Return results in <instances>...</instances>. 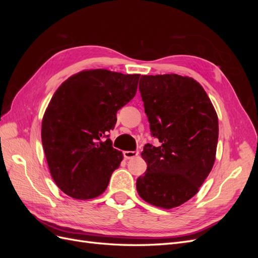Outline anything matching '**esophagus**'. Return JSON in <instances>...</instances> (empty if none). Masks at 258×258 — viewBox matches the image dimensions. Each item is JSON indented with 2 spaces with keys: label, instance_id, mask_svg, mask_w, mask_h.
I'll list each match as a JSON object with an SVG mask.
<instances>
[{
  "label": "esophagus",
  "instance_id": "esophagus-1",
  "mask_svg": "<svg viewBox=\"0 0 258 258\" xmlns=\"http://www.w3.org/2000/svg\"><path fill=\"white\" fill-rule=\"evenodd\" d=\"M139 155L138 151H124L123 152V157L126 159H131V158H135Z\"/></svg>",
  "mask_w": 258,
  "mask_h": 258
}]
</instances>
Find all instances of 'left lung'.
<instances>
[{
    "label": "left lung",
    "mask_w": 258,
    "mask_h": 258,
    "mask_svg": "<svg viewBox=\"0 0 258 258\" xmlns=\"http://www.w3.org/2000/svg\"><path fill=\"white\" fill-rule=\"evenodd\" d=\"M152 136L145 144L146 172L137 190L153 206L172 209L192 198L212 170L218 119L201 85L177 74L142 75L139 84Z\"/></svg>",
    "instance_id": "left-lung-1"
}]
</instances>
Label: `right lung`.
I'll use <instances>...</instances> for the list:
<instances>
[{
	"label": "right lung",
	"instance_id": "obj_1",
	"mask_svg": "<svg viewBox=\"0 0 258 258\" xmlns=\"http://www.w3.org/2000/svg\"><path fill=\"white\" fill-rule=\"evenodd\" d=\"M140 74L98 69L77 73L54 92L42 121V143L51 177L75 199L100 196L122 160L107 132L117 111L134 99Z\"/></svg>",
	"mask_w": 258,
	"mask_h": 258
}]
</instances>
